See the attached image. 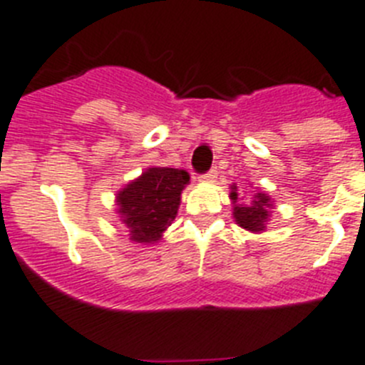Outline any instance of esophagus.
<instances>
[{"instance_id":"esophagus-1","label":"esophagus","mask_w":365,"mask_h":365,"mask_svg":"<svg viewBox=\"0 0 365 365\" xmlns=\"http://www.w3.org/2000/svg\"><path fill=\"white\" fill-rule=\"evenodd\" d=\"M217 170L215 169H211V170H207V173H204V174H200V176H198V178H200V182H213L215 178H217Z\"/></svg>"}]
</instances>
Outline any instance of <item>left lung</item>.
<instances>
[{
  "label": "left lung",
  "mask_w": 365,
  "mask_h": 365,
  "mask_svg": "<svg viewBox=\"0 0 365 365\" xmlns=\"http://www.w3.org/2000/svg\"><path fill=\"white\" fill-rule=\"evenodd\" d=\"M231 198L237 202V187H231ZM270 198L262 192H255L250 204H237L233 207V217L240 227L250 231H262L268 220V209H270Z\"/></svg>",
  "instance_id": "8db88e82"
}]
</instances>
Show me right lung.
<instances>
[{
    "instance_id": "right-lung-1",
    "label": "right lung",
    "mask_w": 365,
    "mask_h": 365,
    "mask_svg": "<svg viewBox=\"0 0 365 365\" xmlns=\"http://www.w3.org/2000/svg\"><path fill=\"white\" fill-rule=\"evenodd\" d=\"M187 183L189 174L185 170L152 167L119 192V215L132 240L154 242L161 239V233L176 218L180 195Z\"/></svg>"
}]
</instances>
